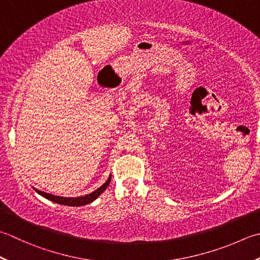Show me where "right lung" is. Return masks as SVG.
Wrapping results in <instances>:
<instances>
[{
	"mask_svg": "<svg viewBox=\"0 0 260 260\" xmlns=\"http://www.w3.org/2000/svg\"><path fill=\"white\" fill-rule=\"evenodd\" d=\"M110 180H111V177H109V179L107 180L105 184L99 187L98 189L94 190L91 192L89 195H85V196H80V197H60V196H55L52 194H47V192H44L42 190H38V189H35L36 191L38 192L39 195H42L43 197L47 198V200L52 201L54 203H57V204H62V205H68V206H82V205H86V204H90L91 202H93L96 197H98L101 192H104L106 190V188L109 186L110 184Z\"/></svg>",
	"mask_w": 260,
	"mask_h": 260,
	"instance_id": "1",
	"label": "right lung"
}]
</instances>
